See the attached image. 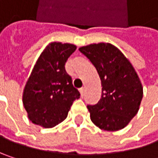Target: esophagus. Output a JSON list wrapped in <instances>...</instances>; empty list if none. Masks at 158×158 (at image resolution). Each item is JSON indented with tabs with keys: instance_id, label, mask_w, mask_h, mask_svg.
Segmentation results:
<instances>
[{
	"instance_id": "esophagus-1",
	"label": "esophagus",
	"mask_w": 158,
	"mask_h": 158,
	"mask_svg": "<svg viewBox=\"0 0 158 158\" xmlns=\"http://www.w3.org/2000/svg\"><path fill=\"white\" fill-rule=\"evenodd\" d=\"M79 92H80L81 97H83V96H84V93H85V89H84V88H80V89H79Z\"/></svg>"
}]
</instances>
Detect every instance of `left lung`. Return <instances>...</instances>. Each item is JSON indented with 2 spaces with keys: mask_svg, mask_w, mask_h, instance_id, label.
<instances>
[{
  "mask_svg": "<svg viewBox=\"0 0 158 158\" xmlns=\"http://www.w3.org/2000/svg\"><path fill=\"white\" fill-rule=\"evenodd\" d=\"M79 50L95 67L102 81V98L88 105L92 123L105 131L124 128L136 115L143 87L134 67L109 43L91 44Z\"/></svg>",
  "mask_w": 158,
  "mask_h": 158,
  "instance_id": "8db88e82",
  "label": "left lung"
}]
</instances>
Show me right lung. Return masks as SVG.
Returning a JSON list of instances; mask_svg holds the SVG:
<instances>
[{
	"instance_id": "obj_1",
	"label": "right lung",
	"mask_w": 158,
	"mask_h": 158,
	"mask_svg": "<svg viewBox=\"0 0 158 158\" xmlns=\"http://www.w3.org/2000/svg\"><path fill=\"white\" fill-rule=\"evenodd\" d=\"M77 47L50 43L38 57L26 82L23 103L29 120L44 128L63 122L75 100L80 96L73 87L65 64Z\"/></svg>"
}]
</instances>
